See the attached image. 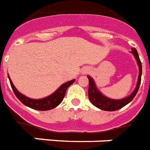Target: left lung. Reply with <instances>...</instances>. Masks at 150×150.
<instances>
[{"instance_id":"8db88e82","label":"left lung","mask_w":150,"mask_h":150,"mask_svg":"<svg viewBox=\"0 0 150 150\" xmlns=\"http://www.w3.org/2000/svg\"><path fill=\"white\" fill-rule=\"evenodd\" d=\"M132 53L134 55L138 64L139 67V80H138V83H137V86H136L135 90H134V92L131 93V95L127 97V98H123L121 100H113V99H109V98H106L104 95L98 90L96 88L95 84L93 80L91 79V77L87 76L88 79H89V89H88V96H89V99H90V102L93 104V105L96 106L97 108H100L101 110L105 111H116L118 109H120L123 108L126 105H127L130 103L131 100H133L134 98L139 91V86L141 84V78H142V63L141 60L139 59V56L138 54V52L135 49H132L131 50Z\"/></svg>"}]
</instances>
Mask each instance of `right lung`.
Segmentation results:
<instances>
[{
	"instance_id": "1",
	"label": "right lung",
	"mask_w": 150,
	"mask_h": 150,
	"mask_svg": "<svg viewBox=\"0 0 150 150\" xmlns=\"http://www.w3.org/2000/svg\"><path fill=\"white\" fill-rule=\"evenodd\" d=\"M8 79L11 88L13 90L15 95L16 96V98L25 105L28 106L30 108L35 109V110L39 111L50 110V109L56 108L57 105H59L64 98L67 89L75 82V79H73L67 82V83H64L63 85L60 86V87L55 93H53L47 98H42V99H39V100H35V99L27 98L26 96L23 95L22 93H19L14 86L13 83L10 79V78L8 77Z\"/></svg>"
}]
</instances>
